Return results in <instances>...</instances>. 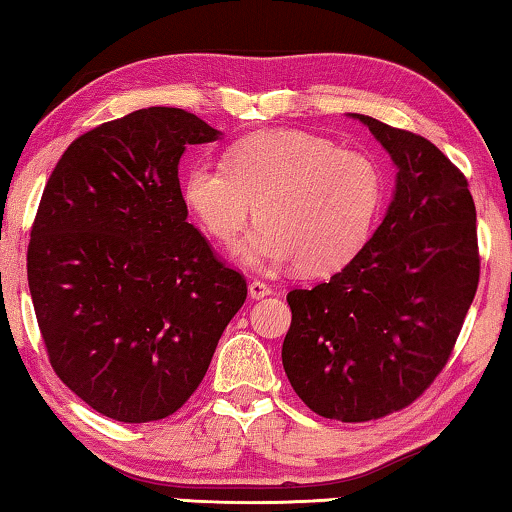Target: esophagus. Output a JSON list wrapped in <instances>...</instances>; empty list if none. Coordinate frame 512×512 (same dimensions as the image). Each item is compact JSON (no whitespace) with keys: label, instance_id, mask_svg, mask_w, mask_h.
I'll return each mask as SVG.
<instances>
[{"label":"esophagus","instance_id":"34e87169","mask_svg":"<svg viewBox=\"0 0 512 512\" xmlns=\"http://www.w3.org/2000/svg\"><path fill=\"white\" fill-rule=\"evenodd\" d=\"M248 294H250V299L259 301V299H264V296L271 294V287L266 285V282H262V280H253L248 285Z\"/></svg>","mask_w":512,"mask_h":512}]
</instances>
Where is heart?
I'll use <instances>...</instances> for the list:
<instances>
[{
  "label": "heart",
  "instance_id": "obj_1",
  "mask_svg": "<svg viewBox=\"0 0 512 512\" xmlns=\"http://www.w3.org/2000/svg\"><path fill=\"white\" fill-rule=\"evenodd\" d=\"M384 195L375 160L301 131L241 137L225 163L190 165L183 200L213 241L232 246L255 204L241 259L255 271L296 262L308 276L345 266L365 246Z\"/></svg>",
  "mask_w": 512,
  "mask_h": 512
}]
</instances>
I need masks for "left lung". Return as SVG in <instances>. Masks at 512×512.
Instances as JSON below:
<instances>
[{
  "instance_id": "8db88e82",
  "label": "left lung",
  "mask_w": 512,
  "mask_h": 512,
  "mask_svg": "<svg viewBox=\"0 0 512 512\" xmlns=\"http://www.w3.org/2000/svg\"><path fill=\"white\" fill-rule=\"evenodd\" d=\"M352 117L398 167L393 202L345 269L287 294L282 365L315 414L363 423L409 407L444 370L480 257L467 177L425 137Z\"/></svg>"
}]
</instances>
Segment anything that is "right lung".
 Segmentation results:
<instances>
[{
    "instance_id": "obj_1",
    "label": "right lung",
    "mask_w": 512,
    "mask_h": 512,
    "mask_svg": "<svg viewBox=\"0 0 512 512\" xmlns=\"http://www.w3.org/2000/svg\"><path fill=\"white\" fill-rule=\"evenodd\" d=\"M218 135L186 110H135L73 140L45 183L27 248L38 329L57 377L114 421L181 409L248 296L179 186L186 144Z\"/></svg>"
}]
</instances>
